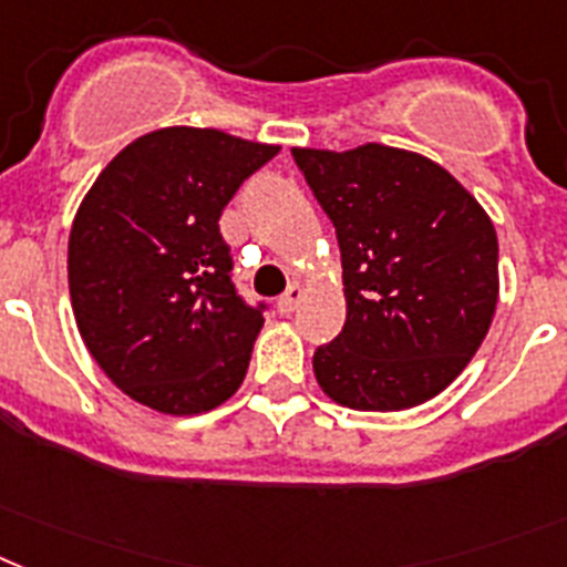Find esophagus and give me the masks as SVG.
<instances>
[{
    "instance_id": "esophagus-1",
    "label": "esophagus",
    "mask_w": 567,
    "mask_h": 567,
    "mask_svg": "<svg viewBox=\"0 0 567 567\" xmlns=\"http://www.w3.org/2000/svg\"><path fill=\"white\" fill-rule=\"evenodd\" d=\"M302 297H306V288H302V285H291V288H288V291H285L282 297H279V302H276V311H279V313H291L293 308H297L299 302H302Z\"/></svg>"
}]
</instances>
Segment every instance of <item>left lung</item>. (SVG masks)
Here are the masks:
<instances>
[{
    "mask_svg": "<svg viewBox=\"0 0 567 567\" xmlns=\"http://www.w3.org/2000/svg\"><path fill=\"white\" fill-rule=\"evenodd\" d=\"M293 161L337 227L346 326L313 351L340 406L398 412L458 378L498 302L496 227L435 161L398 146H293Z\"/></svg>",
    "mask_w": 567,
    "mask_h": 567,
    "instance_id": "1",
    "label": "left lung"
}]
</instances>
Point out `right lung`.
<instances>
[{
    "label": "right lung",
    "mask_w": 567,
    "mask_h": 567,
    "mask_svg": "<svg viewBox=\"0 0 567 567\" xmlns=\"http://www.w3.org/2000/svg\"><path fill=\"white\" fill-rule=\"evenodd\" d=\"M279 146L166 126L109 161L69 236V291L89 354L132 401L202 415L239 392L261 311L230 282L218 218Z\"/></svg>",
    "instance_id": "1"
}]
</instances>
